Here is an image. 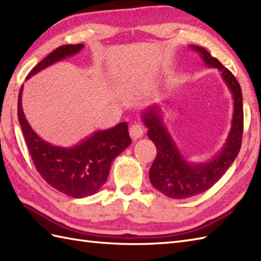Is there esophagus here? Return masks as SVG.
I'll return each instance as SVG.
<instances>
[{
  "instance_id": "34e87169",
  "label": "esophagus",
  "mask_w": 261,
  "mask_h": 261,
  "mask_svg": "<svg viewBox=\"0 0 261 261\" xmlns=\"http://www.w3.org/2000/svg\"><path fill=\"white\" fill-rule=\"evenodd\" d=\"M130 136L134 140H138L140 139V138L143 136V132H145V129H143L141 124H138V123H135L132 124L131 127H130Z\"/></svg>"
}]
</instances>
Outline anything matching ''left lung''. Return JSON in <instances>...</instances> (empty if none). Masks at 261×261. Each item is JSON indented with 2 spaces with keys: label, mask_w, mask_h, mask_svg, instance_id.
Masks as SVG:
<instances>
[{
  "label": "left lung",
  "mask_w": 261,
  "mask_h": 261,
  "mask_svg": "<svg viewBox=\"0 0 261 261\" xmlns=\"http://www.w3.org/2000/svg\"><path fill=\"white\" fill-rule=\"evenodd\" d=\"M191 48L199 54L205 65L221 73L233 98V115L228 138L220 152L206 162L192 163L182 156L171 138L158 104H152L143 111L141 119L148 127L147 135L157 148L156 159L149 170V179L157 191L175 199L195 196L212 187L239 153L243 131L242 93L239 83L229 69L211 56L206 49L198 46Z\"/></svg>",
  "instance_id": "1"
}]
</instances>
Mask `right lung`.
Masks as SVG:
<instances>
[{"instance_id": "obj_1", "label": "right lung", "mask_w": 261, "mask_h": 261, "mask_svg": "<svg viewBox=\"0 0 261 261\" xmlns=\"http://www.w3.org/2000/svg\"><path fill=\"white\" fill-rule=\"evenodd\" d=\"M83 48V43L57 48L30 71L27 80L55 63L79 54ZM22 92L23 85L19 93L18 118L28 150L39 174L49 185L70 197L83 198L97 193L108 179L111 164L131 145L126 122L93 132L75 146H55L32 130L22 109Z\"/></svg>"}]
</instances>
